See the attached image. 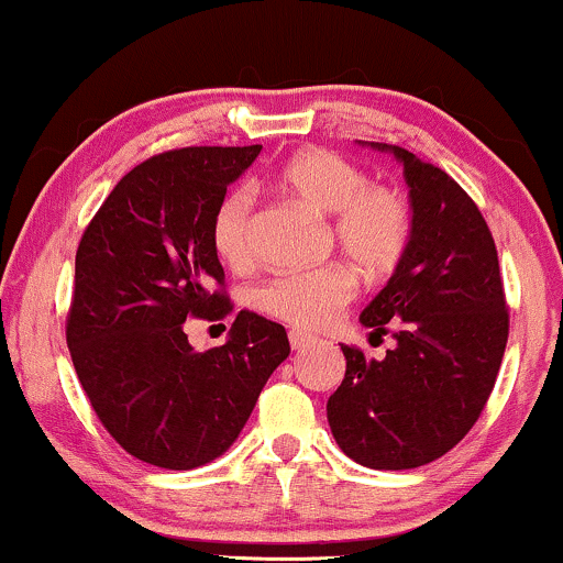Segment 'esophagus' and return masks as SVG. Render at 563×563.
<instances>
[{"instance_id": "obj_1", "label": "esophagus", "mask_w": 563, "mask_h": 563, "mask_svg": "<svg viewBox=\"0 0 563 563\" xmlns=\"http://www.w3.org/2000/svg\"><path fill=\"white\" fill-rule=\"evenodd\" d=\"M288 341H290V349L301 352V349L312 346L318 339H314V335H309V333H303V331H290L288 333Z\"/></svg>"}]
</instances>
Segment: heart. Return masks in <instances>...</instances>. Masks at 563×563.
I'll use <instances>...</instances> for the list:
<instances>
[{
  "mask_svg": "<svg viewBox=\"0 0 563 563\" xmlns=\"http://www.w3.org/2000/svg\"><path fill=\"white\" fill-rule=\"evenodd\" d=\"M280 187L290 198L322 217H333L339 249L365 275H384L397 267L410 243V209L389 187H371L363 169L331 151H301L283 166ZM254 196L232 190L219 200L211 219V243L219 260L230 267H249L254 260ZM354 299V277L349 269H307L275 277L260 290V307L273 318L303 331H320L339 318Z\"/></svg>",
  "mask_w": 563,
  "mask_h": 563,
  "instance_id": "heart-1",
  "label": "heart"
}]
</instances>
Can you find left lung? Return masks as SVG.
I'll use <instances>...</instances> for the list:
<instances>
[{
  "mask_svg": "<svg viewBox=\"0 0 563 563\" xmlns=\"http://www.w3.org/2000/svg\"><path fill=\"white\" fill-rule=\"evenodd\" d=\"M360 145L402 164L412 232L360 314L378 335L394 328L397 344L384 360L341 346L346 373L328 423L360 466L418 468L455 448L487 405L508 341L506 294L493 232L466 190L405 147Z\"/></svg>",
  "mask_w": 563,
  "mask_h": 563,
  "instance_id": "obj_1",
  "label": "left lung"
}]
</instances>
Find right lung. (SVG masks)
I'll use <instances>...</instances> for the list:
<instances>
[{"label":"right lung","instance_id":"add662e5","mask_svg":"<svg viewBox=\"0 0 563 563\" xmlns=\"http://www.w3.org/2000/svg\"><path fill=\"white\" fill-rule=\"evenodd\" d=\"M262 145L183 147L134 166L76 251L66 339L97 418L129 455L190 471L230 450L273 371L286 328L238 312L222 346L196 352L185 320L230 312L211 219Z\"/></svg>","mask_w":563,"mask_h":563}]
</instances>
